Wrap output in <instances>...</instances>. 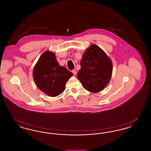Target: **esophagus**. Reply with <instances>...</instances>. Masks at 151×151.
Returning <instances> with one entry per match:
<instances>
[{
  "label": "esophagus",
  "instance_id": "obj_1",
  "mask_svg": "<svg viewBox=\"0 0 151 151\" xmlns=\"http://www.w3.org/2000/svg\"><path fill=\"white\" fill-rule=\"evenodd\" d=\"M72 73H73V75H76V74H77V71H76V69H74V70H73L72 71Z\"/></svg>",
  "mask_w": 151,
  "mask_h": 151
}]
</instances>
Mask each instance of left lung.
Masks as SVG:
<instances>
[{
  "label": "left lung",
  "instance_id": "obj_1",
  "mask_svg": "<svg viewBox=\"0 0 151 151\" xmlns=\"http://www.w3.org/2000/svg\"><path fill=\"white\" fill-rule=\"evenodd\" d=\"M77 77L88 91L97 93L109 83L113 72L111 60L104 51L95 44L84 51Z\"/></svg>",
  "mask_w": 151,
  "mask_h": 151
}]
</instances>
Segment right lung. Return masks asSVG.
<instances>
[{"mask_svg": "<svg viewBox=\"0 0 151 151\" xmlns=\"http://www.w3.org/2000/svg\"><path fill=\"white\" fill-rule=\"evenodd\" d=\"M72 75V72L59 65L55 54L50 51L43 52L33 71L36 86L50 97H56L65 91L67 81Z\"/></svg>", "mask_w": 151, "mask_h": 151, "instance_id": "obj_1", "label": "right lung"}]
</instances>
